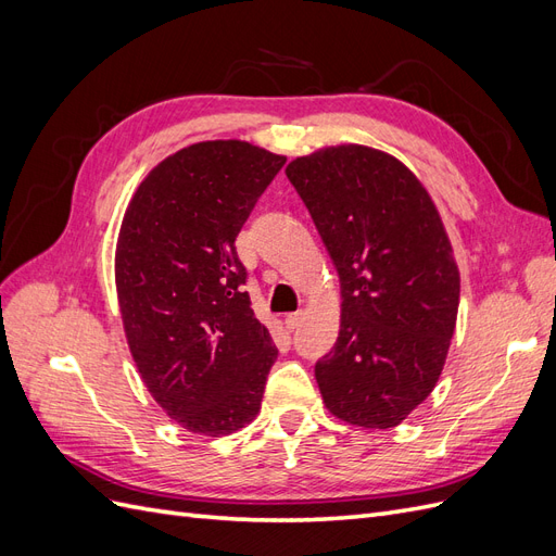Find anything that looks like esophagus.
I'll list each match as a JSON object with an SVG mask.
<instances>
[{"mask_svg":"<svg viewBox=\"0 0 556 556\" xmlns=\"http://www.w3.org/2000/svg\"><path fill=\"white\" fill-rule=\"evenodd\" d=\"M301 319H304V311L288 313V315H285V327H288L290 331H294L301 325Z\"/></svg>","mask_w":556,"mask_h":556,"instance_id":"34e87169","label":"esophagus"}]
</instances>
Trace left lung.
Listing matches in <instances>:
<instances>
[{"label": "left lung", "instance_id": "1", "mask_svg": "<svg viewBox=\"0 0 556 556\" xmlns=\"http://www.w3.org/2000/svg\"><path fill=\"white\" fill-rule=\"evenodd\" d=\"M341 280V329L315 364L327 410L392 429L441 378L459 311V266L431 194L378 148L341 143L288 164Z\"/></svg>", "mask_w": 556, "mask_h": 556}]
</instances>
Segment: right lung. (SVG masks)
Returning <instances> with one entry per match:
<instances>
[{
  "instance_id": "1",
  "label": "right lung",
  "mask_w": 556,
  "mask_h": 556,
  "mask_svg": "<svg viewBox=\"0 0 556 556\" xmlns=\"http://www.w3.org/2000/svg\"><path fill=\"white\" fill-rule=\"evenodd\" d=\"M285 155L239 139L162 160L131 194L115 245L127 345L150 396L192 433L227 435L257 417L278 357L250 308L237 241Z\"/></svg>"
}]
</instances>
